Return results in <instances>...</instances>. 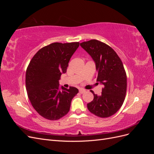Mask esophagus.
Here are the masks:
<instances>
[{
	"label": "esophagus",
	"mask_w": 154,
	"mask_h": 154,
	"mask_svg": "<svg viewBox=\"0 0 154 154\" xmlns=\"http://www.w3.org/2000/svg\"><path fill=\"white\" fill-rule=\"evenodd\" d=\"M79 92H80L81 94H83V93H84L85 92V89H83V88H80V90H79Z\"/></svg>",
	"instance_id": "esophagus-1"
}]
</instances>
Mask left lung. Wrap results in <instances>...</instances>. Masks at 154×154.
I'll return each instance as SVG.
<instances>
[{
  "label": "left lung",
  "instance_id": "obj_1",
  "mask_svg": "<svg viewBox=\"0 0 154 154\" xmlns=\"http://www.w3.org/2000/svg\"><path fill=\"white\" fill-rule=\"evenodd\" d=\"M96 64L97 81L103 85L101 96L94 95L87 104L91 113L100 118L114 115L122 106L127 92V75L122 60L113 49L97 40L80 43Z\"/></svg>",
  "mask_w": 154,
  "mask_h": 154
}]
</instances>
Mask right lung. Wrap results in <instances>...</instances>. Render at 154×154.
Instances as JSON below:
<instances>
[{"label":"right lung","mask_w":154,"mask_h":154,"mask_svg":"<svg viewBox=\"0 0 154 154\" xmlns=\"http://www.w3.org/2000/svg\"><path fill=\"white\" fill-rule=\"evenodd\" d=\"M80 43L51 44L37 52L27 67L26 86L32 106L43 118L57 120L66 115L78 89L59 87L62 74L66 73L70 59Z\"/></svg>","instance_id":"obj_1"}]
</instances>
